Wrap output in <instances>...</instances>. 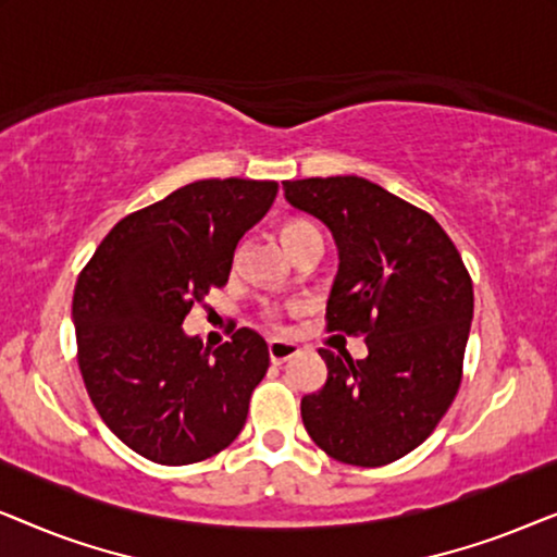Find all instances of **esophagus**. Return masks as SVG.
<instances>
[{
  "mask_svg": "<svg viewBox=\"0 0 557 557\" xmlns=\"http://www.w3.org/2000/svg\"><path fill=\"white\" fill-rule=\"evenodd\" d=\"M299 352V345L288 339H269V355L273 362H286Z\"/></svg>",
  "mask_w": 557,
  "mask_h": 557,
  "instance_id": "esophagus-1",
  "label": "esophagus"
}]
</instances>
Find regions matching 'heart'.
I'll return each mask as SVG.
<instances>
[{
  "instance_id": "1",
  "label": "heart",
  "mask_w": 557,
  "mask_h": 557,
  "mask_svg": "<svg viewBox=\"0 0 557 557\" xmlns=\"http://www.w3.org/2000/svg\"><path fill=\"white\" fill-rule=\"evenodd\" d=\"M304 227H309V223H301V220H294V223H288L286 227H284V240H288V238H294L296 233L299 231H304Z\"/></svg>"
}]
</instances>
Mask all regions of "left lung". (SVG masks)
<instances>
[{"mask_svg":"<svg viewBox=\"0 0 557 557\" xmlns=\"http://www.w3.org/2000/svg\"><path fill=\"white\" fill-rule=\"evenodd\" d=\"M284 197L337 246L330 330L368 342L364 360L319 349L330 375L304 395V429L332 459L383 467L421 446L459 393L471 278L444 227L375 182L294 180Z\"/></svg>","mask_w":557,"mask_h":557,"instance_id":"obj_1","label":"left lung"}]
</instances>
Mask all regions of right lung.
Masks as SVG:
<instances>
[{
  "instance_id": "1",
  "label": "right lung",
  "mask_w": 557,
  "mask_h": 557,
  "mask_svg": "<svg viewBox=\"0 0 557 557\" xmlns=\"http://www.w3.org/2000/svg\"><path fill=\"white\" fill-rule=\"evenodd\" d=\"M269 180H197L111 227L73 294L83 383L144 459H210L243 431L269 345L243 326L218 349L189 337L193 304L231 276L238 240L276 200Z\"/></svg>"
}]
</instances>
